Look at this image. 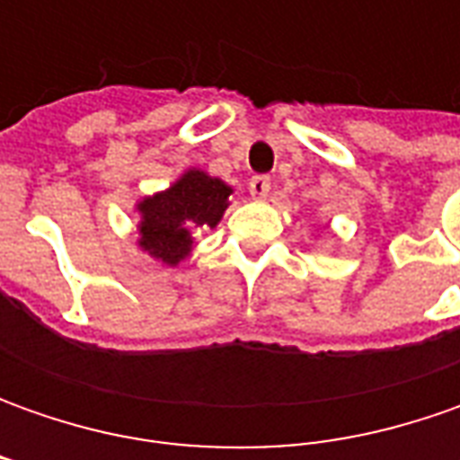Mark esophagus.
Returning a JSON list of instances; mask_svg holds the SVG:
<instances>
[{
    "mask_svg": "<svg viewBox=\"0 0 460 460\" xmlns=\"http://www.w3.org/2000/svg\"><path fill=\"white\" fill-rule=\"evenodd\" d=\"M248 189H251V194H253L256 199H266L269 191H271V179H269V176H253Z\"/></svg>",
    "mask_w": 460,
    "mask_h": 460,
    "instance_id": "esophagus-1",
    "label": "esophagus"
}]
</instances>
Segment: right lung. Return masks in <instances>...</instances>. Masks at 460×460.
I'll use <instances>...</instances> for the list:
<instances>
[{"instance_id": "obj_1", "label": "right lung", "mask_w": 460, "mask_h": 460, "mask_svg": "<svg viewBox=\"0 0 460 460\" xmlns=\"http://www.w3.org/2000/svg\"><path fill=\"white\" fill-rule=\"evenodd\" d=\"M230 194L233 189L220 179H212L204 171H186L171 189L137 204L140 248L148 251V256L176 266L189 256L194 233L220 222Z\"/></svg>"}]
</instances>
